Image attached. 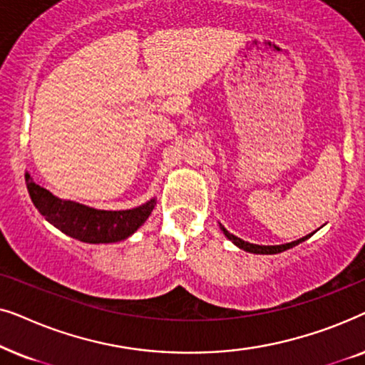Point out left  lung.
<instances>
[{"instance_id": "left-lung-1", "label": "left lung", "mask_w": 365, "mask_h": 365, "mask_svg": "<svg viewBox=\"0 0 365 365\" xmlns=\"http://www.w3.org/2000/svg\"><path fill=\"white\" fill-rule=\"evenodd\" d=\"M221 229H222V232L226 234V237L229 239V241H232L239 249H244V251H246V252H254V254H279V252H284V251H287V249L297 246L299 242H304V241H306V239L311 237V234H309V236H306V237L297 239V241H294V242L281 244V246H259V244L246 242V241H242V239L232 236V234L227 232L222 226H221Z\"/></svg>"}]
</instances>
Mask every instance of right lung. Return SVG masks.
I'll list each match as a JSON object with an SVG mask.
<instances>
[{"instance_id": "add662e5", "label": "right lung", "mask_w": 365, "mask_h": 365, "mask_svg": "<svg viewBox=\"0 0 365 365\" xmlns=\"http://www.w3.org/2000/svg\"><path fill=\"white\" fill-rule=\"evenodd\" d=\"M24 178L29 197L39 214L66 236L89 244L124 241L143 226L156 206V199H151L143 206L126 211H101L56 197L34 182L28 173Z\"/></svg>"}]
</instances>
